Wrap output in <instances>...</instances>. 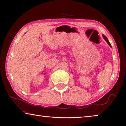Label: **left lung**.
I'll use <instances>...</instances> for the list:
<instances>
[{
  "label": "left lung",
  "instance_id": "obj_1",
  "mask_svg": "<svg viewBox=\"0 0 126 126\" xmlns=\"http://www.w3.org/2000/svg\"><path fill=\"white\" fill-rule=\"evenodd\" d=\"M103 35V38H104V40H105V41H106V42L107 43V44H108V45H109L110 47L111 48H112V46H111V45H110V42L109 41V40H108V39H107V38L106 37V36H105V35Z\"/></svg>",
  "mask_w": 126,
  "mask_h": 126
}]
</instances>
